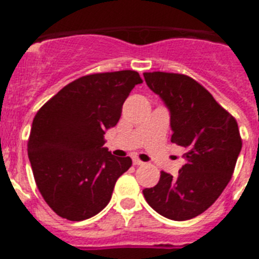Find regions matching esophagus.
Wrapping results in <instances>:
<instances>
[{
	"mask_svg": "<svg viewBox=\"0 0 259 259\" xmlns=\"http://www.w3.org/2000/svg\"><path fill=\"white\" fill-rule=\"evenodd\" d=\"M134 164H135V166H143L144 162L140 161L139 158H134Z\"/></svg>",
	"mask_w": 259,
	"mask_h": 259,
	"instance_id": "34e87169",
	"label": "esophagus"
}]
</instances>
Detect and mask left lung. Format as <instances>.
Instances as JSON below:
<instances>
[{"instance_id":"obj_1","label":"left lung","mask_w":259,"mask_h":259,"mask_svg":"<svg viewBox=\"0 0 259 259\" xmlns=\"http://www.w3.org/2000/svg\"><path fill=\"white\" fill-rule=\"evenodd\" d=\"M144 77L170 110L171 141L187 149L179 174L161 171L144 197L164 218L188 221L209 209L232 178L242 145L237 122L187 75L155 71Z\"/></svg>"}]
</instances>
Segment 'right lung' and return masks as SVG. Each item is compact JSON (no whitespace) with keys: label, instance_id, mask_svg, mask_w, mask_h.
I'll use <instances>...</instances> for the list:
<instances>
[{"label":"right lung","instance_id":"1","mask_svg":"<svg viewBox=\"0 0 259 259\" xmlns=\"http://www.w3.org/2000/svg\"><path fill=\"white\" fill-rule=\"evenodd\" d=\"M141 83L132 70L87 75L37 111L27 150L38 191L57 215L80 222L109 203L132 159L114 157L104 148V135L116 125L125 98Z\"/></svg>","mask_w":259,"mask_h":259}]
</instances>
